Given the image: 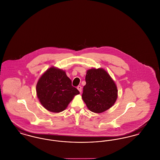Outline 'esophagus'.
Masks as SVG:
<instances>
[{"label": "esophagus", "mask_w": 160, "mask_h": 160, "mask_svg": "<svg viewBox=\"0 0 160 160\" xmlns=\"http://www.w3.org/2000/svg\"><path fill=\"white\" fill-rule=\"evenodd\" d=\"M77 89L78 90V91L80 92L81 93V92H82V86H77Z\"/></svg>", "instance_id": "obj_1"}]
</instances>
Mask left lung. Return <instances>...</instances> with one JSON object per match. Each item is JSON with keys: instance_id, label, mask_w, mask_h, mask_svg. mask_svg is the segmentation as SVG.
Wrapping results in <instances>:
<instances>
[{"instance_id": "8db88e82", "label": "left lung", "mask_w": 160, "mask_h": 160, "mask_svg": "<svg viewBox=\"0 0 160 160\" xmlns=\"http://www.w3.org/2000/svg\"><path fill=\"white\" fill-rule=\"evenodd\" d=\"M85 80L82 99L90 111L101 113L114 105L118 98V88L104 69H88Z\"/></svg>"}]
</instances>
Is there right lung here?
<instances>
[{
	"instance_id": "1",
	"label": "right lung",
	"mask_w": 160,
	"mask_h": 160,
	"mask_svg": "<svg viewBox=\"0 0 160 160\" xmlns=\"http://www.w3.org/2000/svg\"><path fill=\"white\" fill-rule=\"evenodd\" d=\"M38 99L48 111L60 113L80 93L64 70L52 67L40 77L36 86Z\"/></svg>"
}]
</instances>
